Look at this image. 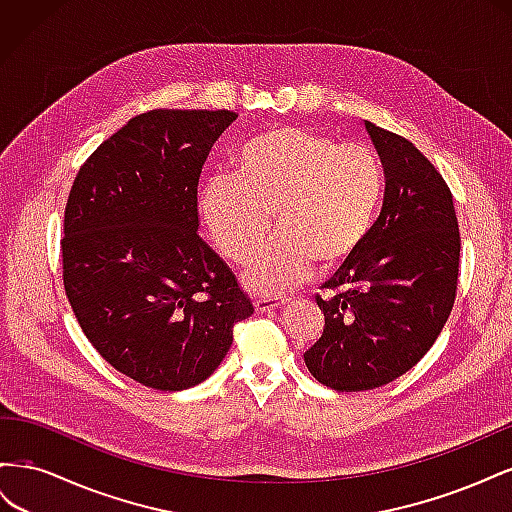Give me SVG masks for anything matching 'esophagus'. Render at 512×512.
Masks as SVG:
<instances>
[{"label":"esophagus","mask_w":512,"mask_h":512,"mask_svg":"<svg viewBox=\"0 0 512 512\" xmlns=\"http://www.w3.org/2000/svg\"><path fill=\"white\" fill-rule=\"evenodd\" d=\"M286 303H288L286 297H271V294H260V297L254 299L256 312H271V309H277Z\"/></svg>","instance_id":"34e87169"}]
</instances>
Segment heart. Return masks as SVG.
Instances as JSON below:
<instances>
[{"instance_id":"heart-1","label":"heart","mask_w":512,"mask_h":512,"mask_svg":"<svg viewBox=\"0 0 512 512\" xmlns=\"http://www.w3.org/2000/svg\"><path fill=\"white\" fill-rule=\"evenodd\" d=\"M382 192L384 170L369 145L288 126L245 143L235 175L207 177L198 203L213 243L237 265L254 258L275 224L280 235L245 273L252 290L273 292L359 252Z\"/></svg>"}]
</instances>
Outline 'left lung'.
<instances>
[{
    "mask_svg": "<svg viewBox=\"0 0 512 512\" xmlns=\"http://www.w3.org/2000/svg\"><path fill=\"white\" fill-rule=\"evenodd\" d=\"M365 128L384 168L382 213L324 282V329L303 354L309 374L342 393L378 389L423 359L451 316L459 275L451 188L408 138Z\"/></svg>",
    "mask_w": 512,
    "mask_h": 512,
    "instance_id": "1",
    "label": "left lung"
}]
</instances>
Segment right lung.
Returning <instances> with one entry per match:
<instances>
[{
    "label": "right lung",
    "mask_w": 512,
    "mask_h": 512,
    "mask_svg": "<svg viewBox=\"0 0 512 512\" xmlns=\"http://www.w3.org/2000/svg\"><path fill=\"white\" fill-rule=\"evenodd\" d=\"M235 111L153 108L91 153L64 211L61 275L106 363L183 391L222 363L250 297L198 237V179Z\"/></svg>",
    "instance_id": "obj_1"
}]
</instances>
